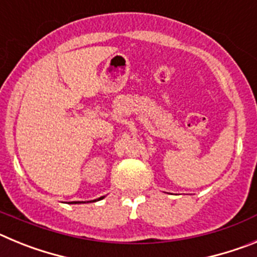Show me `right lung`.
<instances>
[{
	"instance_id": "obj_1",
	"label": "right lung",
	"mask_w": 257,
	"mask_h": 257,
	"mask_svg": "<svg viewBox=\"0 0 257 257\" xmlns=\"http://www.w3.org/2000/svg\"><path fill=\"white\" fill-rule=\"evenodd\" d=\"M103 198H104V197H100V198H99V199H95V202L100 201V199H103ZM73 203H81V202H73Z\"/></svg>"
}]
</instances>
